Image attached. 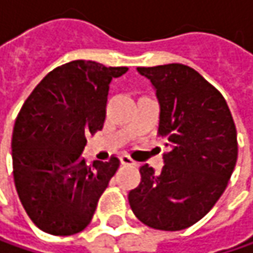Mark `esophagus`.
Returning <instances> with one entry per match:
<instances>
[{
  "instance_id": "34e87169",
  "label": "esophagus",
  "mask_w": 253,
  "mask_h": 253,
  "mask_svg": "<svg viewBox=\"0 0 253 253\" xmlns=\"http://www.w3.org/2000/svg\"><path fill=\"white\" fill-rule=\"evenodd\" d=\"M120 163L125 164V166H136V161L131 159L128 154H122L120 156Z\"/></svg>"
}]
</instances>
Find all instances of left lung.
Listing matches in <instances>:
<instances>
[{"instance_id":"obj_1","label":"left lung","mask_w":253,"mask_h":253,"mask_svg":"<svg viewBox=\"0 0 253 253\" xmlns=\"http://www.w3.org/2000/svg\"><path fill=\"white\" fill-rule=\"evenodd\" d=\"M160 102L159 136L170 150L164 167H140L128 192L131 211L150 228L181 231L211 211L225 191L238 159L236 128L224 96L181 63L137 68Z\"/></svg>"}]
</instances>
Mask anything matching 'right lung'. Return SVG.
<instances>
[{
    "mask_svg": "<svg viewBox=\"0 0 253 253\" xmlns=\"http://www.w3.org/2000/svg\"><path fill=\"white\" fill-rule=\"evenodd\" d=\"M127 68L72 61L49 72L18 113L12 169L18 197L32 222L50 235H73L93 218L120 166L117 157H82L86 137L102 130L109 84Z\"/></svg>",
    "mask_w": 253,
    "mask_h": 253,
    "instance_id": "1",
    "label": "right lung"
}]
</instances>
